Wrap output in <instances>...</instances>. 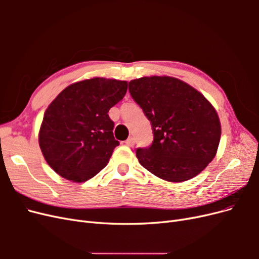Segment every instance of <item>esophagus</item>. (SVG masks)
Wrapping results in <instances>:
<instances>
[{
  "label": "esophagus",
  "instance_id": "esophagus-1",
  "mask_svg": "<svg viewBox=\"0 0 259 259\" xmlns=\"http://www.w3.org/2000/svg\"><path fill=\"white\" fill-rule=\"evenodd\" d=\"M125 145H126V146H128V147H133V146H134L135 145V140H134V138H128L127 140H126V142H125Z\"/></svg>",
  "mask_w": 259,
  "mask_h": 259
}]
</instances>
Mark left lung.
Segmentation results:
<instances>
[{
	"label": "left lung",
	"mask_w": 259,
	"mask_h": 259,
	"mask_svg": "<svg viewBox=\"0 0 259 259\" xmlns=\"http://www.w3.org/2000/svg\"><path fill=\"white\" fill-rule=\"evenodd\" d=\"M128 85L153 132L152 145L136 151L142 166L170 183L200 174L215 158L221 142L222 125L213 105L173 76H143Z\"/></svg>",
	"instance_id": "obj_1"
}]
</instances>
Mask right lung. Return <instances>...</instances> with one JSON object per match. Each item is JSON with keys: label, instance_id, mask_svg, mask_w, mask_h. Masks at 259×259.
Here are the masks:
<instances>
[{"label": "right lung", "instance_id": "obj_1", "mask_svg": "<svg viewBox=\"0 0 259 259\" xmlns=\"http://www.w3.org/2000/svg\"><path fill=\"white\" fill-rule=\"evenodd\" d=\"M126 91V81L93 77L67 86L50 104L38 132V145L45 161L59 176L83 183L107 165L119 146L108 112Z\"/></svg>", "mask_w": 259, "mask_h": 259}]
</instances>
